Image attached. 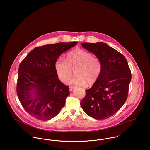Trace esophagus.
Returning a JSON list of instances; mask_svg holds the SVG:
<instances>
[{"label":"esophagus","mask_w":150,"mask_h":150,"mask_svg":"<svg viewBox=\"0 0 150 150\" xmlns=\"http://www.w3.org/2000/svg\"><path fill=\"white\" fill-rule=\"evenodd\" d=\"M74 88H75V86H69V89H70V91H71Z\"/></svg>","instance_id":"obj_1"}]
</instances>
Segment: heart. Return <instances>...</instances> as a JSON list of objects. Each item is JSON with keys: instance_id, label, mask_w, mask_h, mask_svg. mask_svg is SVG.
<instances>
[{"instance_id": "b5f03b06", "label": "heart", "mask_w": 150, "mask_h": 150, "mask_svg": "<svg viewBox=\"0 0 150 150\" xmlns=\"http://www.w3.org/2000/svg\"><path fill=\"white\" fill-rule=\"evenodd\" d=\"M55 70L60 80L66 83L71 77L72 69L76 74L68 82L69 84L83 86L93 85L100 77L103 64L100 59L93 57L92 54L82 49H77L69 52L66 59L58 58L54 64Z\"/></svg>"}]
</instances>
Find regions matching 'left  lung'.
Returning a JSON list of instances; mask_svg holds the SVG:
<instances>
[{"instance_id":"left-lung-1","label":"left lung","mask_w":150,"mask_h":150,"mask_svg":"<svg viewBox=\"0 0 150 150\" xmlns=\"http://www.w3.org/2000/svg\"><path fill=\"white\" fill-rule=\"evenodd\" d=\"M81 45L100 59L103 70L98 81L86 90L80 105L89 117L105 120L114 115L127 100L132 78L130 69L125 57L105 43Z\"/></svg>"}]
</instances>
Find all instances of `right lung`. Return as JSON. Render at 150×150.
<instances>
[{"mask_svg": "<svg viewBox=\"0 0 150 150\" xmlns=\"http://www.w3.org/2000/svg\"><path fill=\"white\" fill-rule=\"evenodd\" d=\"M77 42L46 44L32 50L19 66L17 93L25 111L31 116L47 121L64 106L69 87L58 78L54 64L64 51Z\"/></svg>", "mask_w": 150, "mask_h": 150, "instance_id": "right-lung-1", "label": "right lung"}]
</instances>
